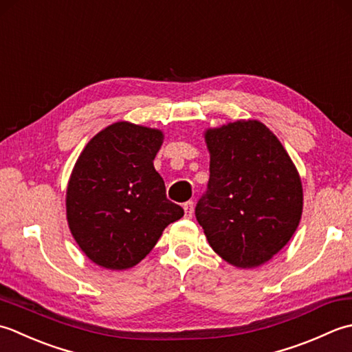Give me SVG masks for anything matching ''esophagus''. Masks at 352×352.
<instances>
[{"label":"esophagus","mask_w":352,"mask_h":352,"mask_svg":"<svg viewBox=\"0 0 352 352\" xmlns=\"http://www.w3.org/2000/svg\"><path fill=\"white\" fill-rule=\"evenodd\" d=\"M184 211H185V217L191 219L192 214H195V205H192V202L184 204Z\"/></svg>","instance_id":"1"}]
</instances>
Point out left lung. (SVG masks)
Wrapping results in <instances>:
<instances>
[{
    "instance_id": "obj_1",
    "label": "left lung",
    "mask_w": 352,
    "mask_h": 352,
    "mask_svg": "<svg viewBox=\"0 0 352 352\" xmlns=\"http://www.w3.org/2000/svg\"><path fill=\"white\" fill-rule=\"evenodd\" d=\"M210 152L206 195L196 219L216 254L235 267L267 263L295 234L302 216V182L292 157L258 120L205 131Z\"/></svg>"
}]
</instances>
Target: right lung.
Returning <instances> with one entry per match:
<instances>
[{
    "mask_svg": "<svg viewBox=\"0 0 352 352\" xmlns=\"http://www.w3.org/2000/svg\"><path fill=\"white\" fill-rule=\"evenodd\" d=\"M160 129L118 121L92 136L67 186V220L78 248L97 266L126 270L184 216L153 167Z\"/></svg>",
    "mask_w": 352,
    "mask_h": 352,
    "instance_id": "1",
    "label": "right lung"
}]
</instances>
